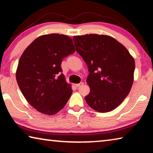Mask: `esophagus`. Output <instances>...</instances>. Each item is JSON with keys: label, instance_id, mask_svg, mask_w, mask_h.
Instances as JSON below:
<instances>
[{"label": "esophagus", "instance_id": "obj_1", "mask_svg": "<svg viewBox=\"0 0 153 153\" xmlns=\"http://www.w3.org/2000/svg\"><path fill=\"white\" fill-rule=\"evenodd\" d=\"M83 85H84V83H83V82H80V83H79V84H76V86L77 88H79V87L82 86Z\"/></svg>", "mask_w": 153, "mask_h": 153}]
</instances>
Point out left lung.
Returning a JSON list of instances; mask_svg holds the SVG:
<instances>
[{"label": "left lung", "instance_id": "left-lung-1", "mask_svg": "<svg viewBox=\"0 0 153 153\" xmlns=\"http://www.w3.org/2000/svg\"><path fill=\"white\" fill-rule=\"evenodd\" d=\"M77 53L88 65L90 88L85 100L100 113L117 107L128 95L134 81L135 61L125 46L105 35L86 34L73 38Z\"/></svg>", "mask_w": 153, "mask_h": 153}]
</instances>
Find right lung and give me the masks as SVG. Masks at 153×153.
<instances>
[{
  "label": "right lung",
  "instance_id": "add662e5",
  "mask_svg": "<svg viewBox=\"0 0 153 153\" xmlns=\"http://www.w3.org/2000/svg\"><path fill=\"white\" fill-rule=\"evenodd\" d=\"M75 52L71 38L59 33L36 38L21 56L16 72L20 90L32 107L46 115L63 108L72 94L62 74L63 59Z\"/></svg>",
  "mask_w": 153,
  "mask_h": 153
}]
</instances>
